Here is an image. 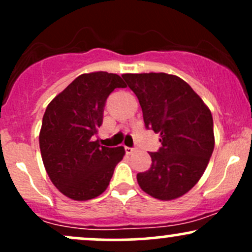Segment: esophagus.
I'll return each mask as SVG.
<instances>
[{
    "label": "esophagus",
    "instance_id": "obj_1",
    "mask_svg": "<svg viewBox=\"0 0 252 252\" xmlns=\"http://www.w3.org/2000/svg\"><path fill=\"white\" fill-rule=\"evenodd\" d=\"M135 148H131V147H126V154H132V153H134L135 152Z\"/></svg>",
    "mask_w": 252,
    "mask_h": 252
}]
</instances>
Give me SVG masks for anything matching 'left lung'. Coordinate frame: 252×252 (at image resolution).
I'll list each match as a JSON object with an SVG mask.
<instances>
[{"instance_id":"1","label":"left lung","mask_w":252,"mask_h":252,"mask_svg":"<svg viewBox=\"0 0 252 252\" xmlns=\"http://www.w3.org/2000/svg\"><path fill=\"white\" fill-rule=\"evenodd\" d=\"M122 77L138 98L144 126L160 134L162 144L149 153L152 166L138 173V185L160 200L179 198L199 181L215 149L210 109L189 84L173 74Z\"/></svg>"}]
</instances>
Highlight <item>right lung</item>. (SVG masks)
Masks as SVG:
<instances>
[{
    "label": "right lung",
    "mask_w": 252,
    "mask_h": 252,
    "mask_svg": "<svg viewBox=\"0 0 252 252\" xmlns=\"http://www.w3.org/2000/svg\"><path fill=\"white\" fill-rule=\"evenodd\" d=\"M118 74L92 72L77 77L48 104L39 135L40 152L51 181L73 200L94 199L108 189L123 147L94 141L103 123L106 98L126 88Z\"/></svg>",
    "instance_id": "add662e5"
}]
</instances>
